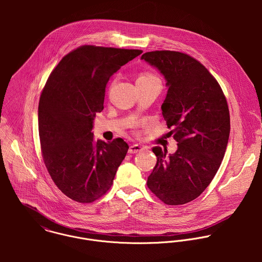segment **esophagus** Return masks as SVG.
<instances>
[{"instance_id": "obj_1", "label": "esophagus", "mask_w": 262, "mask_h": 262, "mask_svg": "<svg viewBox=\"0 0 262 262\" xmlns=\"http://www.w3.org/2000/svg\"><path fill=\"white\" fill-rule=\"evenodd\" d=\"M143 150V147L141 145H138V144H134V145H131L128 149V153H131V154H134V153H138L140 151Z\"/></svg>"}]
</instances>
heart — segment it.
<instances>
[{"instance_id":"b5f03b06","label":"heart","mask_w":262,"mask_h":262,"mask_svg":"<svg viewBox=\"0 0 262 262\" xmlns=\"http://www.w3.org/2000/svg\"><path fill=\"white\" fill-rule=\"evenodd\" d=\"M151 79V78H156L154 75H150V74H143L138 77V79Z\"/></svg>"}]
</instances>
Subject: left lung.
<instances>
[{
  "label": "left lung",
  "mask_w": 262,
  "mask_h": 262,
  "mask_svg": "<svg viewBox=\"0 0 262 262\" xmlns=\"http://www.w3.org/2000/svg\"><path fill=\"white\" fill-rule=\"evenodd\" d=\"M166 80L161 110L178 150L154 147L157 157L147 186L166 205H184L210 185L224 158L230 115L223 91L209 71L191 56L169 50L141 56Z\"/></svg>",
  "instance_id": "left-lung-1"
}]
</instances>
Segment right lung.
<instances>
[{
	"label": "right lung",
	"instance_id": "1",
	"mask_svg": "<svg viewBox=\"0 0 262 262\" xmlns=\"http://www.w3.org/2000/svg\"><path fill=\"white\" fill-rule=\"evenodd\" d=\"M142 53L83 45L67 54L49 75L38 106V128L46 168L66 195L92 203L112 187L128 144L95 140L94 120L104 109L107 83Z\"/></svg>",
	"mask_w": 262,
	"mask_h": 262
}]
</instances>
